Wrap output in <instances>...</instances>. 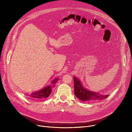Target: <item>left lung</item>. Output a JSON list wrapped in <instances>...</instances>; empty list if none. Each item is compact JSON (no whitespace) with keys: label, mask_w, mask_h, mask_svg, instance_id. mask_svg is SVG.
<instances>
[{"label":"left lung","mask_w":132,"mask_h":132,"mask_svg":"<svg viewBox=\"0 0 132 132\" xmlns=\"http://www.w3.org/2000/svg\"><path fill=\"white\" fill-rule=\"evenodd\" d=\"M74 86V94L77 98L82 101H99L105 99L108 95H102L97 93L89 91L84 88L80 81L76 78H73Z\"/></svg>","instance_id":"obj_1"}]
</instances>
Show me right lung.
<instances>
[{
    "label": "right lung",
    "mask_w": 132,
    "mask_h": 132,
    "mask_svg": "<svg viewBox=\"0 0 132 132\" xmlns=\"http://www.w3.org/2000/svg\"><path fill=\"white\" fill-rule=\"evenodd\" d=\"M58 80H59V78H57L53 81L52 84L53 85V86H54L56 84V83L57 82ZM51 89H52V87L51 86H47L45 88L40 90V91L31 94L30 95V96L31 98H35V99H44V98H47L50 95L51 93V92H52Z\"/></svg>",
    "instance_id": "right-lung-1"
}]
</instances>
